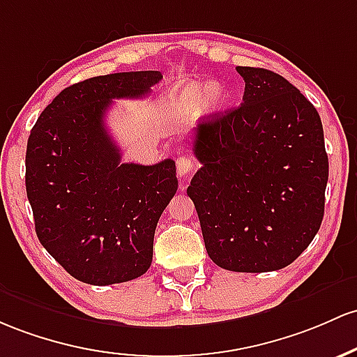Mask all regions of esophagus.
Masks as SVG:
<instances>
[{"instance_id":"34e87169","label":"esophagus","mask_w":357,"mask_h":357,"mask_svg":"<svg viewBox=\"0 0 357 357\" xmlns=\"http://www.w3.org/2000/svg\"><path fill=\"white\" fill-rule=\"evenodd\" d=\"M191 169H193V160L188 155H181L176 160V171H178L179 178H185L186 174H190Z\"/></svg>"}]
</instances>
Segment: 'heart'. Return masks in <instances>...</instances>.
I'll list each match as a JSON object with an SVG mask.
<instances>
[{
    "label": "heart",
    "instance_id": "1",
    "mask_svg": "<svg viewBox=\"0 0 357 357\" xmlns=\"http://www.w3.org/2000/svg\"><path fill=\"white\" fill-rule=\"evenodd\" d=\"M229 89L218 83H199V81H181L167 93L166 103L171 115L191 116L199 108L206 112H218L229 101Z\"/></svg>",
    "mask_w": 357,
    "mask_h": 357
}]
</instances>
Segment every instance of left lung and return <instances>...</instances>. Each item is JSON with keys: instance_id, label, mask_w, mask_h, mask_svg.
I'll use <instances>...</instances> for the list:
<instances>
[{"instance_id": "left-lung-1", "label": "left lung", "mask_w": 357, "mask_h": 357, "mask_svg": "<svg viewBox=\"0 0 357 357\" xmlns=\"http://www.w3.org/2000/svg\"><path fill=\"white\" fill-rule=\"evenodd\" d=\"M242 105L203 119L188 186L210 259L227 271L287 268L324 218L328 158L319 112L280 74L242 68Z\"/></svg>"}]
</instances>
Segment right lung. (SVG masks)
<instances>
[{"label":"right lung","mask_w":357,"mask_h":357,"mask_svg":"<svg viewBox=\"0 0 357 357\" xmlns=\"http://www.w3.org/2000/svg\"><path fill=\"white\" fill-rule=\"evenodd\" d=\"M160 79L159 70H135L81 81L30 132L25 185L35 232L83 283H125L151 268L155 227L178 190L176 164L120 162L105 115L112 100L147 96Z\"/></svg>","instance_id":"obj_1"}]
</instances>
